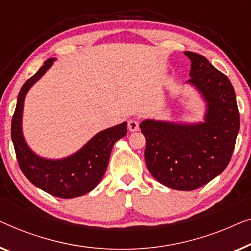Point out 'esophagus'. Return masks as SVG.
<instances>
[{
  "label": "esophagus",
  "mask_w": 251,
  "mask_h": 251,
  "mask_svg": "<svg viewBox=\"0 0 251 251\" xmlns=\"http://www.w3.org/2000/svg\"><path fill=\"white\" fill-rule=\"evenodd\" d=\"M127 128H128L129 132H136V130H139V121H136V119H129L128 123H127Z\"/></svg>",
  "instance_id": "esophagus-1"
}]
</instances>
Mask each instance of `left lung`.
<instances>
[{"label":"left lung","mask_w":251,"mask_h":251,"mask_svg":"<svg viewBox=\"0 0 251 251\" xmlns=\"http://www.w3.org/2000/svg\"><path fill=\"white\" fill-rule=\"evenodd\" d=\"M191 60L189 83L207 101L204 123L178 125L144 121V158L150 174L168 188L192 191L220 175L232 158L240 128L235 92L230 79L203 55L184 52Z\"/></svg>","instance_id":"left-lung-1"}]
</instances>
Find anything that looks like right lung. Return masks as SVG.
Listing matches in <instances>:
<instances>
[{"label":"right lung","instance_id":"add662e5","mask_svg":"<svg viewBox=\"0 0 251 251\" xmlns=\"http://www.w3.org/2000/svg\"><path fill=\"white\" fill-rule=\"evenodd\" d=\"M53 61L54 59L47 60L21 87L12 116L11 139L24 175L43 191L62 199H70L92 191L100 183L107 169L112 147L126 135L127 124L123 123L102 130L78 152L65 159L49 160L36 156L27 147L21 132L24 101L30 86L44 75Z\"/></svg>","mask_w":251,"mask_h":251}]
</instances>
